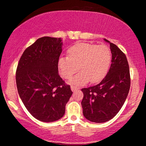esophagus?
I'll list each match as a JSON object with an SVG mask.
<instances>
[{
	"mask_svg": "<svg viewBox=\"0 0 146 146\" xmlns=\"http://www.w3.org/2000/svg\"><path fill=\"white\" fill-rule=\"evenodd\" d=\"M71 90L72 92H74L76 90H78V88L74 86H71Z\"/></svg>",
	"mask_w": 146,
	"mask_h": 146,
	"instance_id": "obj_1",
	"label": "esophagus"
}]
</instances>
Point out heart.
<instances>
[{
  "label": "heart",
  "instance_id": "b5f03b06",
  "mask_svg": "<svg viewBox=\"0 0 146 146\" xmlns=\"http://www.w3.org/2000/svg\"><path fill=\"white\" fill-rule=\"evenodd\" d=\"M111 52L108 46L81 42L76 44L68 50V57L60 58L58 66L64 78L70 84L82 86L88 82L96 83L106 76L111 62Z\"/></svg>",
  "mask_w": 146,
  "mask_h": 146
}]
</instances>
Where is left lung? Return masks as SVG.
Returning a JSON list of instances; mask_svg holds the SVG:
<instances>
[{
  "label": "left lung",
  "instance_id": "obj_1",
  "mask_svg": "<svg viewBox=\"0 0 146 146\" xmlns=\"http://www.w3.org/2000/svg\"><path fill=\"white\" fill-rule=\"evenodd\" d=\"M109 42L111 64L100 83L82 89L83 114L89 121L103 123L112 119L120 110L130 88L129 65L125 54L114 44Z\"/></svg>",
  "mask_w": 146,
  "mask_h": 146
}]
</instances>
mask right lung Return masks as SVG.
I'll list each match as a JSON object with an SVG mask.
<instances>
[{
  "mask_svg": "<svg viewBox=\"0 0 146 146\" xmlns=\"http://www.w3.org/2000/svg\"><path fill=\"white\" fill-rule=\"evenodd\" d=\"M61 38L44 36L24 51L18 64L16 82L20 98L36 119L52 122L64 115L72 94L58 74Z\"/></svg>",
  "mask_w": 146,
  "mask_h": 146,
  "instance_id": "1",
  "label": "right lung"
}]
</instances>
